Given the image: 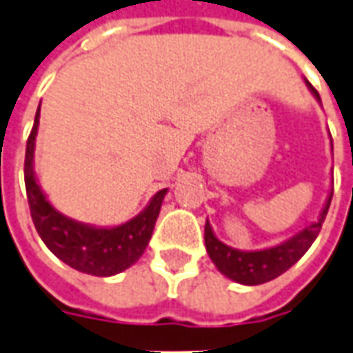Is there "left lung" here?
I'll return each mask as SVG.
<instances>
[{
	"mask_svg": "<svg viewBox=\"0 0 353 353\" xmlns=\"http://www.w3.org/2000/svg\"><path fill=\"white\" fill-rule=\"evenodd\" d=\"M307 86L319 98L317 90L313 88L310 82H307ZM330 200H332V194L329 196V201H327L317 223L303 228L302 232H298L296 236L286 240L283 244L269 248V250H261V252H238V250L225 246L221 240L215 238L209 223H205V248H208L209 257L221 273L227 274L228 279H232L236 283L252 284V286L269 283L279 274H283L284 271H288L310 250L315 238L319 236L321 225L327 217Z\"/></svg>",
	"mask_w": 353,
	"mask_h": 353,
	"instance_id": "8db88e82",
	"label": "left lung"
}]
</instances>
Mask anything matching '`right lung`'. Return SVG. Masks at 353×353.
<instances>
[{"instance_id": "add662e5", "label": "right lung", "mask_w": 353, "mask_h": 353, "mask_svg": "<svg viewBox=\"0 0 353 353\" xmlns=\"http://www.w3.org/2000/svg\"><path fill=\"white\" fill-rule=\"evenodd\" d=\"M38 117H40V107L36 111L34 126L26 140V155H24L26 198L38 234L43 240V244L61 261H65L80 273L111 276L125 271L144 254L167 190L157 192L150 201V205L138 217L115 228H94L61 215L46 200L32 171Z\"/></svg>"}]
</instances>
